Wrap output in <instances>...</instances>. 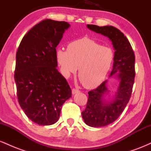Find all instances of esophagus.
Returning a JSON list of instances; mask_svg holds the SVG:
<instances>
[{
  "instance_id": "1",
  "label": "esophagus",
  "mask_w": 151,
  "mask_h": 151,
  "mask_svg": "<svg viewBox=\"0 0 151 151\" xmlns=\"http://www.w3.org/2000/svg\"><path fill=\"white\" fill-rule=\"evenodd\" d=\"M79 92V90L77 89H73L72 90V94H75V93H77Z\"/></svg>"
}]
</instances>
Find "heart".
<instances>
[{
	"mask_svg": "<svg viewBox=\"0 0 151 151\" xmlns=\"http://www.w3.org/2000/svg\"><path fill=\"white\" fill-rule=\"evenodd\" d=\"M57 60L62 74L66 77L75 74L87 89L101 84L109 74L114 60V52L111 47L102 46L88 37L73 41L67 50L59 49Z\"/></svg>",
	"mask_w": 151,
	"mask_h": 151,
	"instance_id": "obj_1",
	"label": "heart"
}]
</instances>
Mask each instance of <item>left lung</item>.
I'll return each mask as SVG.
<instances>
[{
    "instance_id": "left-lung-1",
    "label": "left lung",
    "mask_w": 151,
    "mask_h": 151,
    "mask_svg": "<svg viewBox=\"0 0 151 151\" xmlns=\"http://www.w3.org/2000/svg\"><path fill=\"white\" fill-rule=\"evenodd\" d=\"M89 30L109 37L114 52L113 69L109 77L114 74L119 81L114 98L106 101L109 90L107 80L96 89L88 92L89 97L85 110L81 112L83 120L91 127H102L111 124L119 118L131 98L135 78V55L129 41L123 32L113 26L87 25Z\"/></svg>"
}]
</instances>
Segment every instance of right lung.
<instances>
[{"instance_id":"1","label":"right lung","mask_w":151,"mask_h":151,"mask_svg":"<svg viewBox=\"0 0 151 151\" xmlns=\"http://www.w3.org/2000/svg\"><path fill=\"white\" fill-rule=\"evenodd\" d=\"M68 22L47 19L27 32L16 53L14 79L19 104L35 124L49 126L60 118L62 106L72 96L58 70L56 47Z\"/></svg>"}]
</instances>
